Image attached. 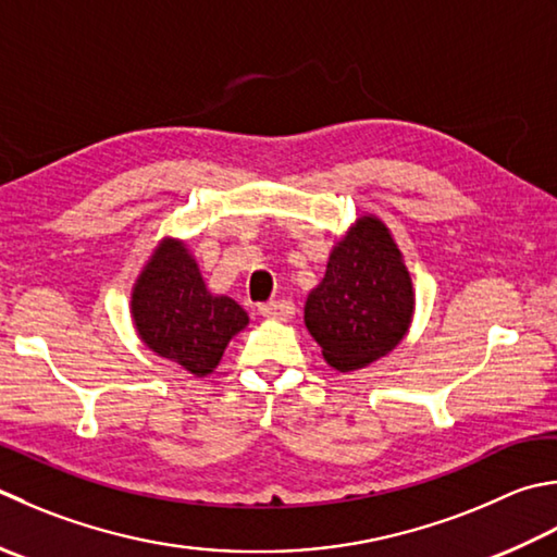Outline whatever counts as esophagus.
<instances>
[{
    "label": "esophagus",
    "instance_id": "34e87169",
    "mask_svg": "<svg viewBox=\"0 0 557 557\" xmlns=\"http://www.w3.org/2000/svg\"><path fill=\"white\" fill-rule=\"evenodd\" d=\"M258 311H260V315H265V319L287 321V319H292V315H294V304L289 299H277V301L260 304Z\"/></svg>",
    "mask_w": 557,
    "mask_h": 557
}]
</instances>
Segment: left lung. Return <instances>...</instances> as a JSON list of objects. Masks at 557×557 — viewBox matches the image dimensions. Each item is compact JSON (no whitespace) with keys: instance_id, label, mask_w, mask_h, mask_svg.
Segmentation results:
<instances>
[{"instance_id":"obj_1","label":"left lung","mask_w":557,"mask_h":557,"mask_svg":"<svg viewBox=\"0 0 557 557\" xmlns=\"http://www.w3.org/2000/svg\"><path fill=\"white\" fill-rule=\"evenodd\" d=\"M323 357L341 372L388 355L412 319V285L388 228L362 216L333 248L329 270L304 309Z\"/></svg>"}]
</instances>
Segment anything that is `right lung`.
I'll use <instances>...</instances> for the list:
<instances>
[{"label": "right lung", "instance_id": "obj_1", "mask_svg": "<svg viewBox=\"0 0 557 557\" xmlns=\"http://www.w3.org/2000/svg\"><path fill=\"white\" fill-rule=\"evenodd\" d=\"M133 319L149 350L195 376L210 374L228 341L248 323L234 299L207 292L188 248L178 242H163L139 275Z\"/></svg>", "mask_w": 557, "mask_h": 557}]
</instances>
